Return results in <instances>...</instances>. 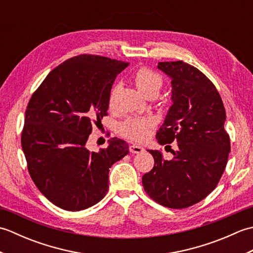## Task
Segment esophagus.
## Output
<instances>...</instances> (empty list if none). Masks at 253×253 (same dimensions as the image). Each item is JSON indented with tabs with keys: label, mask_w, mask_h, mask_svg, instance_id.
Instances as JSON below:
<instances>
[{
	"label": "esophagus",
	"mask_w": 253,
	"mask_h": 253,
	"mask_svg": "<svg viewBox=\"0 0 253 253\" xmlns=\"http://www.w3.org/2000/svg\"><path fill=\"white\" fill-rule=\"evenodd\" d=\"M129 151L131 153H142L144 151V149L140 146H137V144H131L129 147Z\"/></svg>",
	"instance_id": "esophagus-1"
}]
</instances>
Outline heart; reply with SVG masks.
<instances>
[{"mask_svg":"<svg viewBox=\"0 0 253 253\" xmlns=\"http://www.w3.org/2000/svg\"><path fill=\"white\" fill-rule=\"evenodd\" d=\"M135 84L137 88L147 96H155L163 85V79L161 75L153 72L152 69L147 67L139 68L136 72ZM118 91V85L113 87L110 93L109 104L113 106L116 93ZM155 125V120L152 116L146 117H131L124 122L120 127L121 135L133 141H142L149 135L150 129Z\"/></svg>","mask_w":253,"mask_h":253,"instance_id":"b5f03b06","label":"heart"}]
</instances>
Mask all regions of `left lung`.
<instances>
[{
  "label": "left lung",
  "instance_id": "left-lung-1",
  "mask_svg": "<svg viewBox=\"0 0 253 253\" xmlns=\"http://www.w3.org/2000/svg\"><path fill=\"white\" fill-rule=\"evenodd\" d=\"M171 79V101L157 132L160 144L177 142L173 160L150 150L154 166L142 177L148 196L170 209H185L203 200L218 184L230 152L224 128L226 113L215 85L206 75L182 61L160 62ZM170 148V147H169Z\"/></svg>",
  "mask_w": 253,
  "mask_h": 253
}]
</instances>
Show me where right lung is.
<instances>
[{
  "label": "right lung",
  "instance_id": "right-lung-1",
  "mask_svg": "<svg viewBox=\"0 0 253 253\" xmlns=\"http://www.w3.org/2000/svg\"><path fill=\"white\" fill-rule=\"evenodd\" d=\"M127 66L104 56H74L51 71L31 96L21 147L35 185L58 208L80 211L101 201L111 166L129 153L117 138L99 152L85 148L93 123L107 115L113 83Z\"/></svg>",
  "mask_w": 253,
  "mask_h": 253
}]
</instances>
